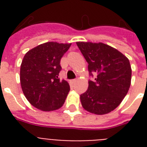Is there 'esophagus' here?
<instances>
[{
  "label": "esophagus",
  "instance_id": "34e87169",
  "mask_svg": "<svg viewBox=\"0 0 147 147\" xmlns=\"http://www.w3.org/2000/svg\"><path fill=\"white\" fill-rule=\"evenodd\" d=\"M76 82H77V80H76V79H73V80H71V84H75V83H76Z\"/></svg>",
  "mask_w": 147,
  "mask_h": 147
}]
</instances>
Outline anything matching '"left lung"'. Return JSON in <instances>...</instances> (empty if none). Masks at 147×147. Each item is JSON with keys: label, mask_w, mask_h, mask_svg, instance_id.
Listing matches in <instances>:
<instances>
[{"label": "left lung", "mask_w": 147, "mask_h": 147, "mask_svg": "<svg viewBox=\"0 0 147 147\" xmlns=\"http://www.w3.org/2000/svg\"><path fill=\"white\" fill-rule=\"evenodd\" d=\"M76 44L88 63L94 82L80 95L83 108L98 115L108 114L119 106L127 94L131 83L130 61L123 53L103 42H77Z\"/></svg>", "instance_id": "8db88e82"}]
</instances>
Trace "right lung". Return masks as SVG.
<instances>
[{
	"label": "right lung",
	"instance_id": "1",
	"mask_svg": "<svg viewBox=\"0 0 147 147\" xmlns=\"http://www.w3.org/2000/svg\"><path fill=\"white\" fill-rule=\"evenodd\" d=\"M71 43L47 42L25 54L20 71L22 91L29 102L42 111L59 109L65 103L70 86L60 80V60Z\"/></svg>",
	"mask_w": 147,
	"mask_h": 147
}]
</instances>
